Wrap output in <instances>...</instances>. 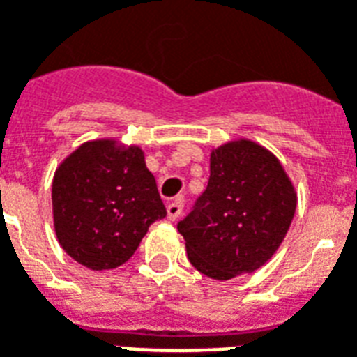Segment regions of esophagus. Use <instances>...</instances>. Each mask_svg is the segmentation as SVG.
<instances>
[{
  "mask_svg": "<svg viewBox=\"0 0 357 357\" xmlns=\"http://www.w3.org/2000/svg\"><path fill=\"white\" fill-rule=\"evenodd\" d=\"M166 212H168V219H178L179 215H181V212H183V200L181 199H176L172 200V202H168L166 204Z\"/></svg>",
  "mask_w": 357,
  "mask_h": 357,
  "instance_id": "1",
  "label": "esophagus"
}]
</instances>
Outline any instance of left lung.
I'll use <instances>...</instances> for the list:
<instances>
[{
  "label": "left lung",
  "instance_id": "obj_1",
  "mask_svg": "<svg viewBox=\"0 0 357 357\" xmlns=\"http://www.w3.org/2000/svg\"><path fill=\"white\" fill-rule=\"evenodd\" d=\"M297 192L263 145L238 139L213 149L210 179L178 223L191 265L213 280L253 273L284 242Z\"/></svg>",
  "mask_w": 357,
  "mask_h": 357
}]
</instances>
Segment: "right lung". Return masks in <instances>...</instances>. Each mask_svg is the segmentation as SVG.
<instances>
[{
  "mask_svg": "<svg viewBox=\"0 0 357 357\" xmlns=\"http://www.w3.org/2000/svg\"><path fill=\"white\" fill-rule=\"evenodd\" d=\"M52 218L71 259L107 271L130 259L149 225L166 218V208L139 147L96 139L54 172Z\"/></svg>",
  "mask_w": 357,
  "mask_h": 357,
  "instance_id": "right-lung-1",
  "label": "right lung"
}]
</instances>
